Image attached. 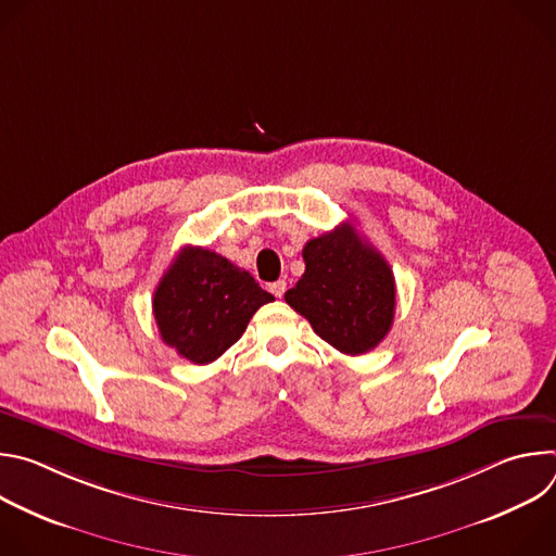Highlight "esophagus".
<instances>
[{
  "mask_svg": "<svg viewBox=\"0 0 556 556\" xmlns=\"http://www.w3.org/2000/svg\"><path fill=\"white\" fill-rule=\"evenodd\" d=\"M268 290L277 296V299H281L283 296V292H286V281L283 279H279V281H273L270 286H268Z\"/></svg>",
  "mask_w": 556,
  "mask_h": 556,
  "instance_id": "obj_1",
  "label": "esophagus"
}]
</instances>
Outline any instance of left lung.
I'll use <instances>...</instances> for the list:
<instances>
[{
	"mask_svg": "<svg viewBox=\"0 0 556 556\" xmlns=\"http://www.w3.org/2000/svg\"><path fill=\"white\" fill-rule=\"evenodd\" d=\"M305 273L286 303L312 330L343 354L374 350L391 330L395 281L384 257L352 224L314 237L303 247Z\"/></svg>",
	"mask_w": 556,
	"mask_h": 556,
	"instance_id": "obj_1",
	"label": "left lung"
}]
</instances>
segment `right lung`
I'll list each match as a JSON object with an SVG mask.
<instances>
[{
    "instance_id": "add662e5",
    "label": "right lung",
    "mask_w": 556,
    "mask_h": 556,
    "mask_svg": "<svg viewBox=\"0 0 556 556\" xmlns=\"http://www.w3.org/2000/svg\"><path fill=\"white\" fill-rule=\"evenodd\" d=\"M275 296L226 257L187 247L153 292L163 341L182 358L206 365L240 339L253 314Z\"/></svg>"
}]
</instances>
